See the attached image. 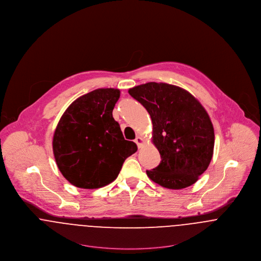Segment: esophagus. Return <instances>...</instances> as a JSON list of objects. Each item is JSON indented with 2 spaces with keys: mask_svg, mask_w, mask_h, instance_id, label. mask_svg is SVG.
Instances as JSON below:
<instances>
[{
  "mask_svg": "<svg viewBox=\"0 0 261 261\" xmlns=\"http://www.w3.org/2000/svg\"><path fill=\"white\" fill-rule=\"evenodd\" d=\"M135 143L137 144V146H138V148H141L142 147V145L144 144V140L142 139V137H136L135 139Z\"/></svg>",
  "mask_w": 261,
  "mask_h": 261,
  "instance_id": "1",
  "label": "esophagus"
}]
</instances>
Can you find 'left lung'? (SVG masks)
Instances as JSON below:
<instances>
[{"instance_id":"left-lung-1","label":"left lung","mask_w":261,"mask_h":261,"mask_svg":"<svg viewBox=\"0 0 261 261\" xmlns=\"http://www.w3.org/2000/svg\"><path fill=\"white\" fill-rule=\"evenodd\" d=\"M128 92L149 112L162 159L147 175L169 189L195 184L214 151V128L205 108L190 92L166 83H147Z\"/></svg>"}]
</instances>
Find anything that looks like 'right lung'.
Instances as JSON below:
<instances>
[{
    "label": "right lung",
    "instance_id": "add662e5",
    "mask_svg": "<svg viewBox=\"0 0 261 261\" xmlns=\"http://www.w3.org/2000/svg\"><path fill=\"white\" fill-rule=\"evenodd\" d=\"M117 89H97L80 96L63 113L53 136V153L63 176L94 189L112 182L137 146L123 137L112 116Z\"/></svg>",
    "mask_w": 261,
    "mask_h": 261
}]
</instances>
